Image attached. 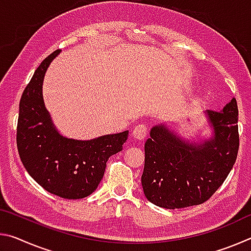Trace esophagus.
Here are the masks:
<instances>
[{"label": "esophagus", "mask_w": 251, "mask_h": 251, "mask_svg": "<svg viewBox=\"0 0 251 251\" xmlns=\"http://www.w3.org/2000/svg\"><path fill=\"white\" fill-rule=\"evenodd\" d=\"M146 135H147V126L144 124H138L133 130V137L136 139H139V141H142V139L145 138Z\"/></svg>", "instance_id": "obj_1"}]
</instances>
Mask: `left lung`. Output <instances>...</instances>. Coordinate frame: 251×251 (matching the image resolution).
Returning <instances> with one entry per match:
<instances>
[{"instance_id": "1", "label": "left lung", "mask_w": 251, "mask_h": 251, "mask_svg": "<svg viewBox=\"0 0 251 251\" xmlns=\"http://www.w3.org/2000/svg\"><path fill=\"white\" fill-rule=\"evenodd\" d=\"M203 114L211 135L201 142L181 137L167 124L151 127L142 186L154 205L166 209L201 205L230 173L239 148L237 100L231 99L220 112Z\"/></svg>"}]
</instances>
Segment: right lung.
I'll use <instances>...</instances> for the list:
<instances>
[{
  "label": "right lung",
  "instance_id": "obj_1",
  "mask_svg": "<svg viewBox=\"0 0 251 251\" xmlns=\"http://www.w3.org/2000/svg\"><path fill=\"white\" fill-rule=\"evenodd\" d=\"M61 50L37 67L20 101L16 143L26 172L49 193L79 199L95 192L106 163L123 150L128 130L79 141L67 138L54 125L43 100V80L50 62Z\"/></svg>",
  "mask_w": 251,
  "mask_h": 251
}]
</instances>
